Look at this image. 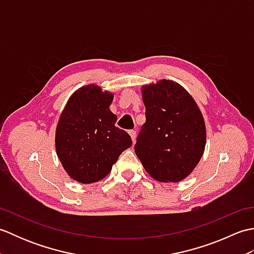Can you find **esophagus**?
<instances>
[{
    "mask_svg": "<svg viewBox=\"0 0 254 254\" xmlns=\"http://www.w3.org/2000/svg\"><path fill=\"white\" fill-rule=\"evenodd\" d=\"M128 134H130V135H131L132 141L134 143V141H135V137H136V131L135 130H130V131H128Z\"/></svg>",
    "mask_w": 254,
    "mask_h": 254,
    "instance_id": "obj_1",
    "label": "esophagus"
}]
</instances>
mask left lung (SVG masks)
<instances>
[{
    "mask_svg": "<svg viewBox=\"0 0 254 254\" xmlns=\"http://www.w3.org/2000/svg\"><path fill=\"white\" fill-rule=\"evenodd\" d=\"M142 91L146 121L136 137L135 154L154 179L181 181L204 152L202 113L188 91L172 80L163 79Z\"/></svg>",
    "mask_w": 254,
    "mask_h": 254,
    "instance_id": "1",
    "label": "left lung"
}]
</instances>
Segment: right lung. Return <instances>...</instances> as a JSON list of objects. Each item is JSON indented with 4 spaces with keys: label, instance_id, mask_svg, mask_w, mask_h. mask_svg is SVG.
<instances>
[{
    "label": "right lung",
    "instance_id": "right-lung-1",
    "mask_svg": "<svg viewBox=\"0 0 254 254\" xmlns=\"http://www.w3.org/2000/svg\"><path fill=\"white\" fill-rule=\"evenodd\" d=\"M113 96L96 85L79 88L71 96L59 120L56 148L67 174L82 183L97 182L132 145L128 134L117 127L109 109Z\"/></svg>",
    "mask_w": 254,
    "mask_h": 254
}]
</instances>
